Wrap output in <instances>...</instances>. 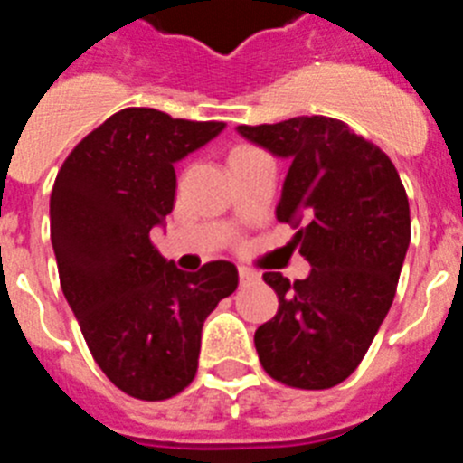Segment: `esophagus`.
Instances as JSON below:
<instances>
[{"label":"esophagus","instance_id":"obj_1","mask_svg":"<svg viewBox=\"0 0 463 463\" xmlns=\"http://www.w3.org/2000/svg\"><path fill=\"white\" fill-rule=\"evenodd\" d=\"M239 280H241V285H250V282L260 280V276H257L255 271H250V269L241 267L239 269Z\"/></svg>","mask_w":463,"mask_h":463}]
</instances>
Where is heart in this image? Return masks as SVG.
I'll return each mask as SVG.
<instances>
[{
  "label": "heart",
  "instance_id": "b5f03b06",
  "mask_svg": "<svg viewBox=\"0 0 463 463\" xmlns=\"http://www.w3.org/2000/svg\"><path fill=\"white\" fill-rule=\"evenodd\" d=\"M243 150H250V148H236L234 153H232V155H236V153H243Z\"/></svg>",
  "mask_w": 463,
  "mask_h": 463
}]
</instances>
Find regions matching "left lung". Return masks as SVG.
Returning a JSON list of instances; mask_svg holds the SVG:
<instances>
[{"mask_svg": "<svg viewBox=\"0 0 463 463\" xmlns=\"http://www.w3.org/2000/svg\"><path fill=\"white\" fill-rule=\"evenodd\" d=\"M273 157L288 159L276 215L298 229L310 261L304 280L264 273L278 313L255 331L271 378L329 390L364 359L394 301L411 245V208L392 159L341 120L301 116L236 127Z\"/></svg>", "mask_w": 463, "mask_h": 463, "instance_id": "obj_1", "label": "left lung"}]
</instances>
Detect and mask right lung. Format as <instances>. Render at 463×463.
Returning <instances> with one entry per match:
<instances>
[{
    "label": "right lung",
    "mask_w": 463,
    "mask_h": 463,
    "mask_svg": "<svg viewBox=\"0 0 463 463\" xmlns=\"http://www.w3.org/2000/svg\"><path fill=\"white\" fill-rule=\"evenodd\" d=\"M224 122L125 109L64 159L51 194L60 285L94 362L125 394L162 401L192 383L202 326L239 288L232 261L181 271L153 245L174 211L175 162Z\"/></svg>",
    "instance_id": "right-lung-1"
}]
</instances>
